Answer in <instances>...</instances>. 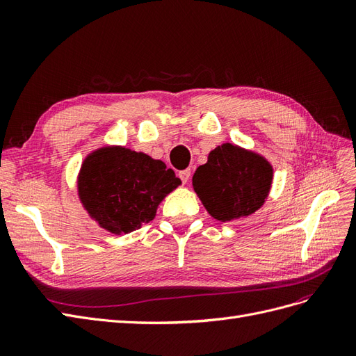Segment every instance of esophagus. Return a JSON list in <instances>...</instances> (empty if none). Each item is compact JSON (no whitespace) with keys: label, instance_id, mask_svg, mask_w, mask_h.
I'll return each instance as SVG.
<instances>
[{"label":"esophagus","instance_id":"obj_1","mask_svg":"<svg viewBox=\"0 0 356 356\" xmlns=\"http://www.w3.org/2000/svg\"><path fill=\"white\" fill-rule=\"evenodd\" d=\"M178 177H179V179L182 181V184H186V182L190 179V177H191V170L190 169H184V170H179L178 172Z\"/></svg>","mask_w":356,"mask_h":356}]
</instances>
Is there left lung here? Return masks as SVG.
<instances>
[{"label": "left lung", "mask_w": 356, "mask_h": 356, "mask_svg": "<svg viewBox=\"0 0 356 356\" xmlns=\"http://www.w3.org/2000/svg\"><path fill=\"white\" fill-rule=\"evenodd\" d=\"M272 177V166L263 157L224 144L196 169L193 187L213 218L232 221L261 207Z\"/></svg>", "instance_id": "8db88e82"}]
</instances>
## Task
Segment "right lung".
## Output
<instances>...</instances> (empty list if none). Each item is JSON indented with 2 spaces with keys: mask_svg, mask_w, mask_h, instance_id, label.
Returning <instances> with one entry per match:
<instances>
[{
  "mask_svg": "<svg viewBox=\"0 0 356 356\" xmlns=\"http://www.w3.org/2000/svg\"><path fill=\"white\" fill-rule=\"evenodd\" d=\"M179 182L163 161L126 148H101L84 161L79 193L92 217L120 234L152 221L157 204Z\"/></svg>",
  "mask_w": 356,
  "mask_h": 356,
  "instance_id": "1",
  "label": "right lung"
}]
</instances>
